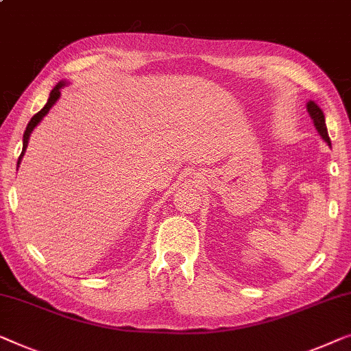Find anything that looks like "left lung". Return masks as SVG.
I'll list each match as a JSON object with an SVG mask.
<instances>
[{
	"label": "left lung",
	"mask_w": 351,
	"mask_h": 351,
	"mask_svg": "<svg viewBox=\"0 0 351 351\" xmlns=\"http://www.w3.org/2000/svg\"><path fill=\"white\" fill-rule=\"evenodd\" d=\"M307 110H308V115L312 117L313 120V125L317 131L319 133V136L328 142V145H331V139H329L328 136V128H326V123H324V114L323 110L318 108V104H315V101H308L307 103Z\"/></svg>",
	"instance_id": "left-lung-1"
}]
</instances>
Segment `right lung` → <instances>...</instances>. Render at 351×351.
<instances>
[{"label": "right lung", "instance_id": "1", "mask_svg": "<svg viewBox=\"0 0 351 351\" xmlns=\"http://www.w3.org/2000/svg\"><path fill=\"white\" fill-rule=\"evenodd\" d=\"M64 85H66V80H62V82H58L57 85H55L53 90L50 91V96H49V99H47V104H45L44 108L40 109L38 114H34V115H33V119L28 121V125H27V130H25V133H23V149H22V154H20V156H19L17 167H19V165H20V161H22V158H23V154H25V150H27V147H28V139H29V134H32V131H33L34 128H36L39 121L43 120L45 115H47L49 110L52 109V106H53L55 103H57V99L60 98V95H62V88L64 87Z\"/></svg>", "mask_w": 351, "mask_h": 351}]
</instances>
